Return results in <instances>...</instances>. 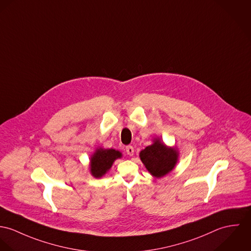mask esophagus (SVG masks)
<instances>
[{"label":"esophagus","mask_w":251,"mask_h":251,"mask_svg":"<svg viewBox=\"0 0 251 251\" xmlns=\"http://www.w3.org/2000/svg\"><path fill=\"white\" fill-rule=\"evenodd\" d=\"M134 152H135V149L132 145H128L126 146V153L129 155V156H133L134 155Z\"/></svg>","instance_id":"34e87169"}]
</instances>
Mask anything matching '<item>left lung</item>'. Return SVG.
I'll use <instances>...</instances> for the list:
<instances>
[{"mask_svg": "<svg viewBox=\"0 0 251 251\" xmlns=\"http://www.w3.org/2000/svg\"><path fill=\"white\" fill-rule=\"evenodd\" d=\"M139 157L153 176L163 177L176 165L178 154L175 149L167 148L159 139H156L152 145L140 152Z\"/></svg>", "mask_w": 251, "mask_h": 251, "instance_id": "left-lung-1", "label": "left lung"}]
</instances>
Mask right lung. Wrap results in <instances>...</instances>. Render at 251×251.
Returning a JSON list of instances; mask_svg holds the SVG:
<instances>
[{
    "label": "right lung",
    "instance_id": "1",
    "mask_svg": "<svg viewBox=\"0 0 251 251\" xmlns=\"http://www.w3.org/2000/svg\"><path fill=\"white\" fill-rule=\"evenodd\" d=\"M121 153L114 149H97L91 158V174L96 177H102L112 167L115 159L120 158Z\"/></svg>",
    "mask_w": 251,
    "mask_h": 251
}]
</instances>
